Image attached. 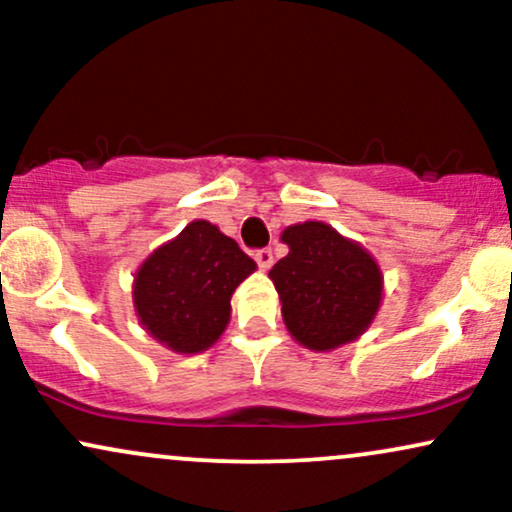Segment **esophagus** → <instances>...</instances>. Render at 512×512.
Listing matches in <instances>:
<instances>
[{"mask_svg": "<svg viewBox=\"0 0 512 512\" xmlns=\"http://www.w3.org/2000/svg\"><path fill=\"white\" fill-rule=\"evenodd\" d=\"M255 260H257V264H260L262 269H269L274 264V252L269 250V248H262V250H257L255 252Z\"/></svg>", "mask_w": 512, "mask_h": 512, "instance_id": "1", "label": "esophagus"}]
</instances>
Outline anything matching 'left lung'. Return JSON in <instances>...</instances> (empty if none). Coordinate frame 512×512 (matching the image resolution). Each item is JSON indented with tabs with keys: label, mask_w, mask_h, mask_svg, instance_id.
I'll return each instance as SVG.
<instances>
[{
	"label": "left lung",
	"mask_w": 512,
	"mask_h": 512,
	"mask_svg": "<svg viewBox=\"0 0 512 512\" xmlns=\"http://www.w3.org/2000/svg\"><path fill=\"white\" fill-rule=\"evenodd\" d=\"M281 240L289 255L269 276L296 342L327 351L366 332L383 298V274L373 257L320 221L289 226Z\"/></svg>",
	"instance_id": "8db88e82"
}]
</instances>
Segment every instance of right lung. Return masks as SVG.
Here are the masks:
<instances>
[{"mask_svg": "<svg viewBox=\"0 0 512 512\" xmlns=\"http://www.w3.org/2000/svg\"><path fill=\"white\" fill-rule=\"evenodd\" d=\"M257 264L209 221H192L134 279V308L151 337L178 354L209 349L231 317V296Z\"/></svg>", "mask_w": 512, "mask_h": 512, "instance_id": "obj_1", "label": "right lung"}]
</instances>
